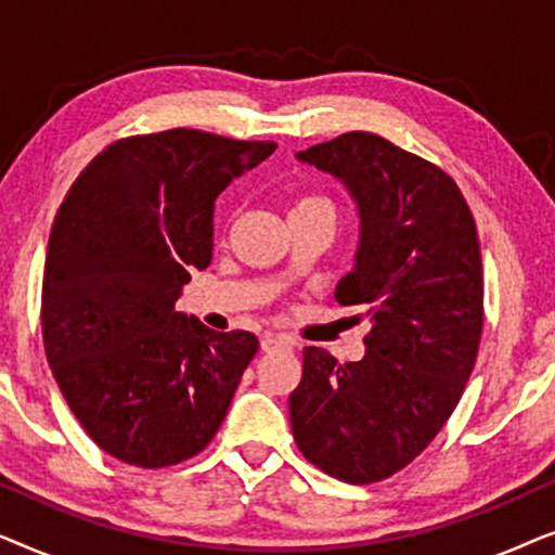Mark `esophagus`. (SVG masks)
Returning <instances> with one entry per match:
<instances>
[{"label": "esophagus", "instance_id": "esophagus-1", "mask_svg": "<svg viewBox=\"0 0 555 555\" xmlns=\"http://www.w3.org/2000/svg\"><path fill=\"white\" fill-rule=\"evenodd\" d=\"M260 346H262V351H278V348H293L291 338H285V336H264Z\"/></svg>", "mask_w": 555, "mask_h": 555}]
</instances>
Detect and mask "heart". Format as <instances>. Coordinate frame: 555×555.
<instances>
[{
  "label": "heart",
  "instance_id": "b5f03b06",
  "mask_svg": "<svg viewBox=\"0 0 555 555\" xmlns=\"http://www.w3.org/2000/svg\"><path fill=\"white\" fill-rule=\"evenodd\" d=\"M293 209H328V211H333L331 202L321 199V196H306V199H300Z\"/></svg>",
  "mask_w": 555,
  "mask_h": 555
}]
</instances>
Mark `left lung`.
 <instances>
[{
    "label": "left lung",
    "mask_w": 555,
    "mask_h": 555,
    "mask_svg": "<svg viewBox=\"0 0 555 555\" xmlns=\"http://www.w3.org/2000/svg\"><path fill=\"white\" fill-rule=\"evenodd\" d=\"M295 156L356 204L359 247L336 300L361 308L371 333L361 361L302 351L293 437L323 473L378 482L437 437L473 374L482 336L475 219L442 169L382 135L351 131Z\"/></svg>",
    "instance_id": "8db88e82"
}]
</instances>
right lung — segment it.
Masks as SVG:
<instances>
[{
  "instance_id": "right-lung-1",
  "label": "right lung",
  "mask_w": 555,
  "mask_h": 555,
  "mask_svg": "<svg viewBox=\"0 0 555 555\" xmlns=\"http://www.w3.org/2000/svg\"><path fill=\"white\" fill-rule=\"evenodd\" d=\"M278 143L171 128L103 149L60 204L42 338L70 412L111 457L169 467L199 454L257 353L177 310L211 262L215 202Z\"/></svg>"
}]
</instances>
